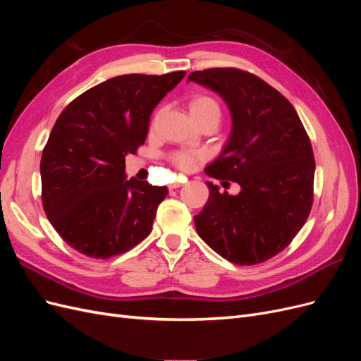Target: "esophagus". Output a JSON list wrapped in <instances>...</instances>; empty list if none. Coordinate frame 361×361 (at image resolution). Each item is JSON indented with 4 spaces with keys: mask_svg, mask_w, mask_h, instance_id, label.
<instances>
[{
    "mask_svg": "<svg viewBox=\"0 0 361 361\" xmlns=\"http://www.w3.org/2000/svg\"><path fill=\"white\" fill-rule=\"evenodd\" d=\"M182 187V183L180 182H173V183H170L169 185V188L170 190H176V188H180Z\"/></svg>",
    "mask_w": 361,
    "mask_h": 361,
    "instance_id": "obj_1",
    "label": "esophagus"
}]
</instances>
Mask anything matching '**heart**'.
<instances>
[{"label":"heart","mask_w":361,"mask_h":361,"mask_svg":"<svg viewBox=\"0 0 361 361\" xmlns=\"http://www.w3.org/2000/svg\"><path fill=\"white\" fill-rule=\"evenodd\" d=\"M188 110L195 123H200L203 120H218L220 122L221 108L212 96L209 94H195L188 102ZM170 161L178 170L188 171L194 167V164L199 161V155L190 154V152H176L170 155Z\"/></svg>","instance_id":"obj_1"}]
</instances>
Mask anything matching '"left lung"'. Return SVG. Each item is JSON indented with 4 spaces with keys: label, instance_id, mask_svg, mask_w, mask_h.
<instances>
[{
    "label": "left lung",
    "instance_id": "8db88e82",
    "mask_svg": "<svg viewBox=\"0 0 361 361\" xmlns=\"http://www.w3.org/2000/svg\"><path fill=\"white\" fill-rule=\"evenodd\" d=\"M232 113V134L221 155L204 169L209 178L235 182L236 195L211 182L209 199L194 216L199 236L236 265L262 264L285 250L313 204L314 158L293 105L259 76L236 68L195 71Z\"/></svg>",
    "mask_w": 361,
    "mask_h": 361
}]
</instances>
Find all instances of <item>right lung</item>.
I'll return each mask as SVG.
<instances>
[{
  "label": "right lung",
  "mask_w": 361,
  "mask_h": 361,
  "mask_svg": "<svg viewBox=\"0 0 361 361\" xmlns=\"http://www.w3.org/2000/svg\"><path fill=\"white\" fill-rule=\"evenodd\" d=\"M185 76L129 73L73 99L40 161L42 204L68 245L93 259L134 248L150 233L166 187L125 179V157L145 145L154 108Z\"/></svg>",
  "instance_id": "obj_1"
}]
</instances>
